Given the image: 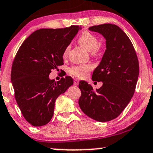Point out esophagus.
Wrapping results in <instances>:
<instances>
[{
    "mask_svg": "<svg viewBox=\"0 0 153 153\" xmlns=\"http://www.w3.org/2000/svg\"><path fill=\"white\" fill-rule=\"evenodd\" d=\"M73 83H74V85H78V84H79V80H78V79H75V80H74Z\"/></svg>",
    "mask_w": 153,
    "mask_h": 153,
    "instance_id": "34e87169",
    "label": "esophagus"
}]
</instances>
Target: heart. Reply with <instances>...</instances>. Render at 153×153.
Masks as SVG:
<instances>
[{
  "label": "heart",
  "instance_id": "obj_1",
  "mask_svg": "<svg viewBox=\"0 0 153 153\" xmlns=\"http://www.w3.org/2000/svg\"><path fill=\"white\" fill-rule=\"evenodd\" d=\"M78 43L80 46L84 47L88 51H90L92 56H98L101 53L102 47L99 43V39L97 36L89 31H83L78 38ZM70 50V46H68L63 51V57L66 58L68 56ZM92 70L91 64H82V65H73L69 68L68 72L70 75L77 78H85L89 71Z\"/></svg>",
  "mask_w": 153,
  "mask_h": 153
}]
</instances>
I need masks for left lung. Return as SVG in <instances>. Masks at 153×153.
Returning a JSON list of instances; mask_svg holds the SVG:
<instances>
[{"label":"left lung","mask_w":153,"mask_h":153,"mask_svg":"<svg viewBox=\"0 0 153 153\" xmlns=\"http://www.w3.org/2000/svg\"><path fill=\"white\" fill-rule=\"evenodd\" d=\"M88 30L106 39V50L92 75V80L103 84L94 90L87 82L80 81L78 104L91 118L110 121L123 112L133 97L139 72L138 58L131 41L117 25H95Z\"/></svg>","instance_id":"1"}]
</instances>
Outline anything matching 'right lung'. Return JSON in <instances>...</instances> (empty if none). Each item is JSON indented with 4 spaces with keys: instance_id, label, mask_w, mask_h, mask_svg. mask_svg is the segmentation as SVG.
I'll return each mask as SVG.
<instances>
[{
    "instance_id": "right-lung-1",
    "label": "right lung",
    "mask_w": 153,
    "mask_h": 153,
    "mask_svg": "<svg viewBox=\"0 0 153 153\" xmlns=\"http://www.w3.org/2000/svg\"><path fill=\"white\" fill-rule=\"evenodd\" d=\"M81 27L40 29L32 33L19 47L12 63L11 78L16 103L25 120L33 126L51 120L55 101L73 80L49 79L51 70L64 64L63 51Z\"/></svg>"
}]
</instances>
